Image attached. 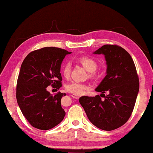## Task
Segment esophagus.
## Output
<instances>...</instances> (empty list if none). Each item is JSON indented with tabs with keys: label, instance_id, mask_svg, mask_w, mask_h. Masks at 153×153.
<instances>
[{
	"label": "esophagus",
	"instance_id": "esophagus-1",
	"mask_svg": "<svg viewBox=\"0 0 153 153\" xmlns=\"http://www.w3.org/2000/svg\"><path fill=\"white\" fill-rule=\"evenodd\" d=\"M71 96H72L73 98L76 99H78L79 98V96L77 95V94H73Z\"/></svg>",
	"mask_w": 153,
	"mask_h": 153
}]
</instances>
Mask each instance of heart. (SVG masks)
<instances>
[{"label": "heart", "instance_id": "heart-1", "mask_svg": "<svg viewBox=\"0 0 153 153\" xmlns=\"http://www.w3.org/2000/svg\"><path fill=\"white\" fill-rule=\"evenodd\" d=\"M79 61L83 65L84 67L89 72H94L97 69V63L93 59L88 56H82L79 59ZM71 62L67 61L64 64L62 67V74L65 77H68L71 72ZM88 87L87 85L79 82H71L66 84L65 89L69 93L77 94V95H82L83 94Z\"/></svg>", "mask_w": 153, "mask_h": 153}]
</instances>
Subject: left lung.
<instances>
[{
	"label": "left lung",
	"instance_id": "1",
	"mask_svg": "<svg viewBox=\"0 0 153 153\" xmlns=\"http://www.w3.org/2000/svg\"><path fill=\"white\" fill-rule=\"evenodd\" d=\"M93 54H103L107 65L106 76L95 88L101 94L81 97L79 102L92 124L102 130H114L129 120L134 108L140 87L136 68L129 53L118 45H103ZM105 91L107 96L103 94Z\"/></svg>",
	"mask_w": 153,
	"mask_h": 153
}]
</instances>
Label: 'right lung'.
Masks as SVG:
<instances>
[{
    "label": "right lung",
    "mask_w": 153,
    "mask_h": 153,
    "mask_svg": "<svg viewBox=\"0 0 153 153\" xmlns=\"http://www.w3.org/2000/svg\"><path fill=\"white\" fill-rule=\"evenodd\" d=\"M71 54L59 48L46 47L29 53L21 65L16 88L17 102L22 113L33 127L48 130L63 120L65 111L60 100L65 93L51 94L50 84L62 86L61 64Z\"/></svg>",
    "instance_id": "right-lung-1"
}]
</instances>
